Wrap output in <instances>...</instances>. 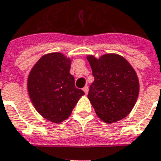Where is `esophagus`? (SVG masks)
<instances>
[{
  "label": "esophagus",
  "mask_w": 161,
  "mask_h": 161,
  "mask_svg": "<svg viewBox=\"0 0 161 161\" xmlns=\"http://www.w3.org/2000/svg\"><path fill=\"white\" fill-rule=\"evenodd\" d=\"M83 91H84V92L85 93V95H87V94H88V91H89L88 86H84V89H83Z\"/></svg>",
  "instance_id": "esophagus-1"
}]
</instances>
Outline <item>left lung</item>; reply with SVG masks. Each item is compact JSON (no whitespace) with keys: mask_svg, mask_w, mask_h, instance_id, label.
Here are the masks:
<instances>
[{"mask_svg":"<svg viewBox=\"0 0 161 161\" xmlns=\"http://www.w3.org/2000/svg\"><path fill=\"white\" fill-rule=\"evenodd\" d=\"M94 82L88 98L97 117L104 123L123 119L135 105L139 92L137 73L130 63L119 54L87 57Z\"/></svg>","mask_w":161,"mask_h":161,"instance_id":"8db88e82","label":"left lung"}]
</instances>
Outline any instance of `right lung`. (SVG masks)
<instances>
[{"mask_svg":"<svg viewBox=\"0 0 161 161\" xmlns=\"http://www.w3.org/2000/svg\"><path fill=\"white\" fill-rule=\"evenodd\" d=\"M71 59L60 52L43 55L30 70L27 87L38 113L53 123L69 118L84 92L75 87Z\"/></svg>","mask_w":161,"mask_h":161,"instance_id":"add662e5","label":"right lung"}]
</instances>
